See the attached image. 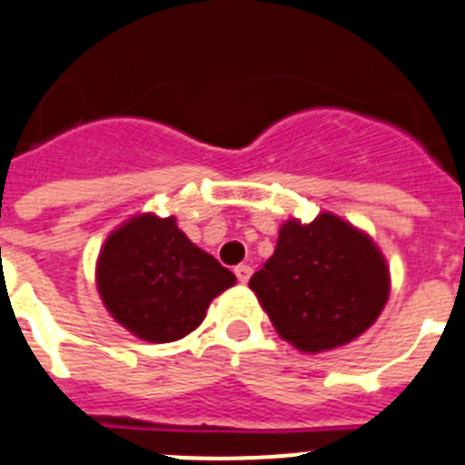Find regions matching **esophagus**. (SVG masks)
Wrapping results in <instances>:
<instances>
[{"label": "esophagus", "instance_id": "34e87169", "mask_svg": "<svg viewBox=\"0 0 465 465\" xmlns=\"http://www.w3.org/2000/svg\"><path fill=\"white\" fill-rule=\"evenodd\" d=\"M235 275L242 285H244V282H249V278H252V266H247V263H240V266L235 268Z\"/></svg>", "mask_w": 465, "mask_h": 465}]
</instances>
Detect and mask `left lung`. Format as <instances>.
Listing matches in <instances>:
<instances>
[{
	"label": "left lung",
	"mask_w": 465,
	"mask_h": 465,
	"mask_svg": "<svg viewBox=\"0 0 465 465\" xmlns=\"http://www.w3.org/2000/svg\"><path fill=\"white\" fill-rule=\"evenodd\" d=\"M278 335L304 354L363 335L390 299V266L373 237L323 211L280 225L273 256L249 280Z\"/></svg>",
	"instance_id": "1"
}]
</instances>
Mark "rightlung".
I'll use <instances>...</instances> for the list:
<instances>
[{
  "instance_id": "right-lung-1",
  "label": "right lung",
  "mask_w": 465,
  "mask_h": 465,
  "mask_svg": "<svg viewBox=\"0 0 465 465\" xmlns=\"http://www.w3.org/2000/svg\"><path fill=\"white\" fill-rule=\"evenodd\" d=\"M230 273L178 228L175 216L137 213L99 249L94 282L118 325L152 344L197 330L213 299L235 285Z\"/></svg>"
}]
</instances>
